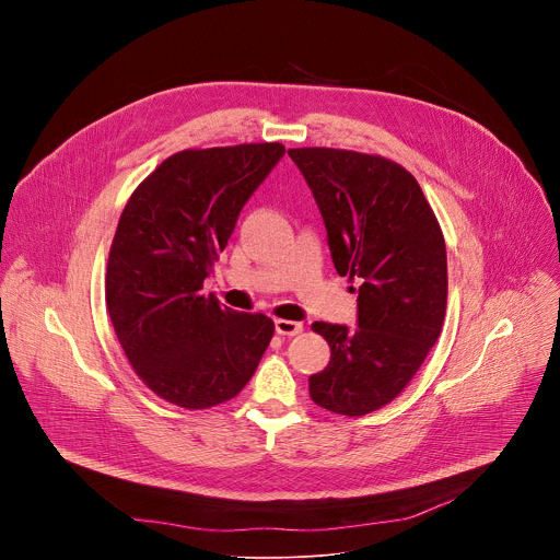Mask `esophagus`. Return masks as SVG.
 <instances>
[{
  "label": "esophagus",
  "mask_w": 560,
  "mask_h": 560,
  "mask_svg": "<svg viewBox=\"0 0 560 560\" xmlns=\"http://www.w3.org/2000/svg\"><path fill=\"white\" fill-rule=\"evenodd\" d=\"M275 330L281 337H294V335H299L303 330V326L299 322H288V318H277Z\"/></svg>",
  "instance_id": "esophagus-1"
}]
</instances>
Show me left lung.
<instances>
[{
    "label": "left lung",
    "mask_w": 560,
    "mask_h": 560,
    "mask_svg": "<svg viewBox=\"0 0 560 560\" xmlns=\"http://www.w3.org/2000/svg\"><path fill=\"white\" fill-rule=\"evenodd\" d=\"M328 232L332 264L359 279L357 328L312 324L330 363L310 376L316 406L363 417L389 404L436 343L447 305V257L419 182L383 156L292 148Z\"/></svg>",
    "instance_id": "1"
}]
</instances>
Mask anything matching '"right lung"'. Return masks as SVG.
Segmentation results:
<instances>
[{"label":"right lung","mask_w":560,"mask_h":560,"mask_svg":"<svg viewBox=\"0 0 560 560\" xmlns=\"http://www.w3.org/2000/svg\"><path fill=\"white\" fill-rule=\"evenodd\" d=\"M283 154L281 143L182 150L121 212L106 270L110 322L139 378L179 408L236 396L270 346L272 318L230 310L201 288Z\"/></svg>","instance_id":"right-lung-1"}]
</instances>
